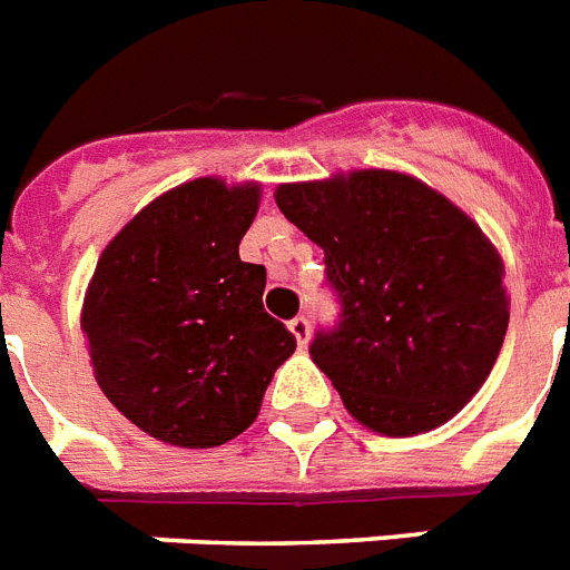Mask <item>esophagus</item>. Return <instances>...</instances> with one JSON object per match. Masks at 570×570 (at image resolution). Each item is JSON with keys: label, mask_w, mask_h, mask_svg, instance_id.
Wrapping results in <instances>:
<instances>
[{"label": "esophagus", "mask_w": 570, "mask_h": 570, "mask_svg": "<svg viewBox=\"0 0 570 570\" xmlns=\"http://www.w3.org/2000/svg\"><path fill=\"white\" fill-rule=\"evenodd\" d=\"M288 330L294 332V338H297L299 347H306L308 335H312V323H308L306 314H297V317H294V321L288 323Z\"/></svg>", "instance_id": "34e87169"}]
</instances>
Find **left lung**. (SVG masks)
I'll list each match as a JSON object with an SVG mask.
<instances>
[{
  "mask_svg": "<svg viewBox=\"0 0 570 570\" xmlns=\"http://www.w3.org/2000/svg\"><path fill=\"white\" fill-rule=\"evenodd\" d=\"M276 206L323 249L338 321L308 353L382 435L450 421L489 380L509 326L503 262L450 199L403 173L279 185Z\"/></svg>",
  "mask_w": 570,
  "mask_h": 570,
  "instance_id": "1",
  "label": "left lung"
}]
</instances>
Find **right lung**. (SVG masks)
Here are the masks:
<instances>
[{"mask_svg":"<svg viewBox=\"0 0 570 570\" xmlns=\"http://www.w3.org/2000/svg\"><path fill=\"white\" fill-rule=\"evenodd\" d=\"M256 212L258 185L194 179L144 208L99 258L81 330L105 397L153 439L232 441L297 350L264 312V267L238 256Z\"/></svg>","mask_w":570,"mask_h":570,"instance_id":"obj_1","label":"right lung"}]
</instances>
